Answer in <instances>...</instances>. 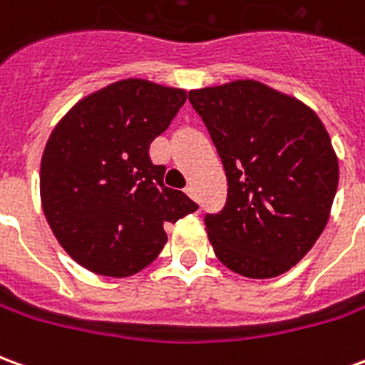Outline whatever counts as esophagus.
I'll list each match as a JSON object with an SVG mask.
<instances>
[{"label": "esophagus", "instance_id": "1", "mask_svg": "<svg viewBox=\"0 0 365 365\" xmlns=\"http://www.w3.org/2000/svg\"><path fill=\"white\" fill-rule=\"evenodd\" d=\"M185 193H187L191 199H195V201H197V191H195L193 185H187V187H185Z\"/></svg>", "mask_w": 365, "mask_h": 365}]
</instances>
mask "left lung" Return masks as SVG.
I'll list each match as a JSON object with an SVG mask.
<instances>
[{"label":"left lung","mask_w":365,"mask_h":365,"mask_svg":"<svg viewBox=\"0 0 365 365\" xmlns=\"http://www.w3.org/2000/svg\"><path fill=\"white\" fill-rule=\"evenodd\" d=\"M229 182L227 205L207 215L215 256L235 274L268 279L305 256L327 227L338 156L319 115L256 80L190 91Z\"/></svg>","instance_id":"left-lung-1"}]
</instances>
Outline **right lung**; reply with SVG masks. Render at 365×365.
Listing matches in <instances>:
<instances>
[{"mask_svg":"<svg viewBox=\"0 0 365 365\" xmlns=\"http://www.w3.org/2000/svg\"><path fill=\"white\" fill-rule=\"evenodd\" d=\"M187 91L127 78L82 97L58 120L41 160V203L60 246L82 268L128 277L156 260L166 222L193 213L183 191L164 185L150 143Z\"/></svg>","mask_w":365,"mask_h":365,"instance_id":"add662e5","label":"right lung"}]
</instances>
